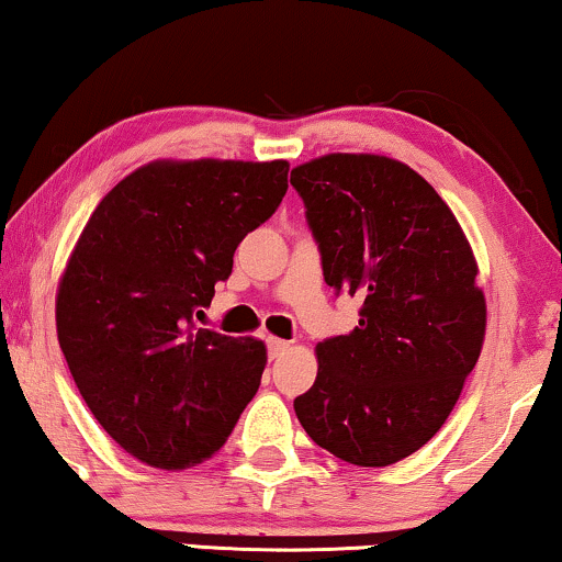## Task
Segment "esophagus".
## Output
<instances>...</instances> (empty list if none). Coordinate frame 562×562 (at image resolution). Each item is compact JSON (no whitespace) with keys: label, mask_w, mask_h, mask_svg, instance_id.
<instances>
[{"label":"esophagus","mask_w":562,"mask_h":562,"mask_svg":"<svg viewBox=\"0 0 562 562\" xmlns=\"http://www.w3.org/2000/svg\"><path fill=\"white\" fill-rule=\"evenodd\" d=\"M290 339H280V337H269L267 339V347H269V355H272V358H280L282 352H288L290 350Z\"/></svg>","instance_id":"obj_1"}]
</instances>
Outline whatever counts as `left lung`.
Segmentation results:
<instances>
[{
  "label": "left lung",
  "instance_id": "8db88e82",
  "mask_svg": "<svg viewBox=\"0 0 562 562\" xmlns=\"http://www.w3.org/2000/svg\"><path fill=\"white\" fill-rule=\"evenodd\" d=\"M290 183L326 285L363 297L358 326L316 345V381L295 415L347 464H396L436 436L477 366V259L449 204L402 160L329 153L295 166Z\"/></svg>",
  "mask_w": 562,
  "mask_h": 562
}]
</instances>
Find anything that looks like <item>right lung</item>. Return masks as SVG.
Returning <instances> with one entry per match:
<instances>
[{
  "instance_id": "right-lung-1",
  "label": "right lung",
  "mask_w": 562,
  "mask_h": 562,
  "mask_svg": "<svg viewBox=\"0 0 562 562\" xmlns=\"http://www.w3.org/2000/svg\"><path fill=\"white\" fill-rule=\"evenodd\" d=\"M288 160H153L101 199L56 290V337L95 420L126 453L189 470L223 449L267 347L196 329L246 233L280 207Z\"/></svg>"
}]
</instances>
